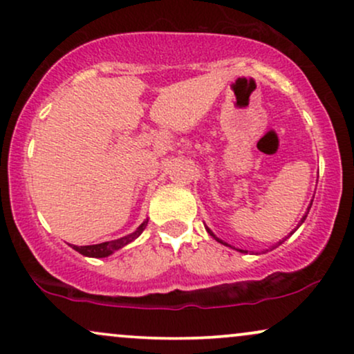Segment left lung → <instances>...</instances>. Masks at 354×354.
<instances>
[{
	"label": "left lung",
	"instance_id": "obj_1",
	"mask_svg": "<svg viewBox=\"0 0 354 354\" xmlns=\"http://www.w3.org/2000/svg\"><path fill=\"white\" fill-rule=\"evenodd\" d=\"M311 205H313V201H311ZM311 205H310V206H308V211H310V208H311ZM306 216H308V213H306V214H304V216L301 218V223L304 221V219H306ZM301 223H299V225H301ZM299 225H298V226H299ZM206 231H208V233L211 234V236H213L214 239H216V241H218V243H223V241H221V239H219V238H216V236H214V234H213V231H211L209 228H206ZM223 245H226V243H223ZM278 245H281V241H279V243H278ZM226 246H228V245H226ZM238 251H241V253H248V251H243V250H238Z\"/></svg>",
	"mask_w": 354,
	"mask_h": 354
}]
</instances>
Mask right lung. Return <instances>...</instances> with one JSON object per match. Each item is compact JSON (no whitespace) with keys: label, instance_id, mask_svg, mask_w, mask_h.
I'll return each instance as SVG.
<instances>
[{"label":"right lung","instance_id":"obj_1","mask_svg":"<svg viewBox=\"0 0 354 354\" xmlns=\"http://www.w3.org/2000/svg\"><path fill=\"white\" fill-rule=\"evenodd\" d=\"M146 225H148V219L146 221L141 223L140 226H138L136 231H133L131 234H128V236H123V238H118V239H113V241H104V243H100V245H89V246H73V250H76L78 253H81L83 256H89V258H106V256L113 254L115 251L121 250V248L129 245L131 241H135V239L140 236L141 233H143Z\"/></svg>","mask_w":354,"mask_h":354}]
</instances>
